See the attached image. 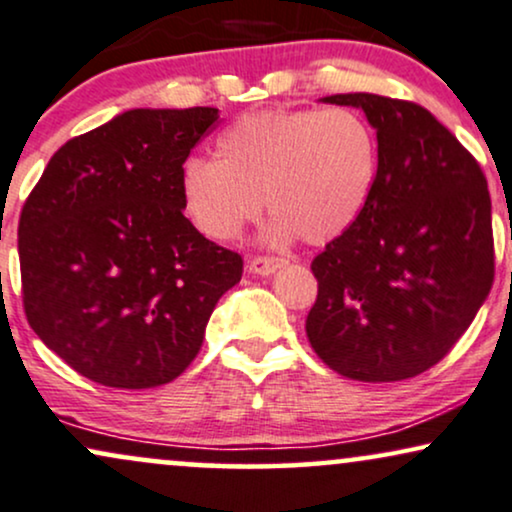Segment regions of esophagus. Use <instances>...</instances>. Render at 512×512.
Listing matches in <instances>:
<instances>
[{"mask_svg":"<svg viewBox=\"0 0 512 512\" xmlns=\"http://www.w3.org/2000/svg\"><path fill=\"white\" fill-rule=\"evenodd\" d=\"M281 267H286L283 257H250L248 260V272L257 276H272Z\"/></svg>","mask_w":512,"mask_h":512,"instance_id":"1","label":"esophagus"}]
</instances>
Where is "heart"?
I'll use <instances>...</instances> for the list:
<instances>
[{
	"instance_id": "heart-1",
	"label": "heart",
	"mask_w": 512,
	"mask_h": 512,
	"mask_svg": "<svg viewBox=\"0 0 512 512\" xmlns=\"http://www.w3.org/2000/svg\"><path fill=\"white\" fill-rule=\"evenodd\" d=\"M377 176V140L343 107L243 116L217 138V159L190 157L181 200L190 224L217 243L233 240L264 205L272 243L341 236L365 207Z\"/></svg>"
}]
</instances>
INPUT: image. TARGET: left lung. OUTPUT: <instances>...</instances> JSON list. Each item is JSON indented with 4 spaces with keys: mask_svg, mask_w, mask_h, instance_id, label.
Wrapping results in <instances>:
<instances>
[{
    "mask_svg": "<svg viewBox=\"0 0 512 512\" xmlns=\"http://www.w3.org/2000/svg\"><path fill=\"white\" fill-rule=\"evenodd\" d=\"M377 176L357 219L312 260L310 346L341 377L400 381L448 355L494 283L491 197L477 159L427 109L372 92Z\"/></svg>",
    "mask_w": 512,
    "mask_h": 512,
    "instance_id": "obj_1",
    "label": "left lung"
}]
</instances>
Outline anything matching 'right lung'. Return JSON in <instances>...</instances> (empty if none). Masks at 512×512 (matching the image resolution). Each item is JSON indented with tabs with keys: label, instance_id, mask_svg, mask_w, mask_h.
Masks as SVG:
<instances>
[{
	"label": "right lung",
	"instance_id": "obj_1",
	"mask_svg": "<svg viewBox=\"0 0 512 512\" xmlns=\"http://www.w3.org/2000/svg\"><path fill=\"white\" fill-rule=\"evenodd\" d=\"M219 109H131L61 145L18 221L28 324L112 389L174 381L243 260L183 217L181 169Z\"/></svg>",
	"mask_w": 512,
	"mask_h": 512
}]
</instances>
